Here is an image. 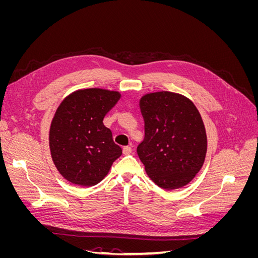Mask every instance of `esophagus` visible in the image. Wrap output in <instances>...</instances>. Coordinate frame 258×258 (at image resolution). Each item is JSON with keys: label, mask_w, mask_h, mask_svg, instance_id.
<instances>
[{"label": "esophagus", "mask_w": 258, "mask_h": 258, "mask_svg": "<svg viewBox=\"0 0 258 258\" xmlns=\"http://www.w3.org/2000/svg\"><path fill=\"white\" fill-rule=\"evenodd\" d=\"M122 152H123L124 155H129V154H131V152H132V148H131L130 146H124Z\"/></svg>", "instance_id": "esophagus-1"}]
</instances>
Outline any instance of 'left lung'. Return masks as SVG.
<instances>
[{
    "label": "left lung",
    "instance_id": "left-lung-1",
    "mask_svg": "<svg viewBox=\"0 0 258 258\" xmlns=\"http://www.w3.org/2000/svg\"><path fill=\"white\" fill-rule=\"evenodd\" d=\"M145 137L137 152L147 175L168 190L188 184L205 162L207 134L189 99L170 91L147 93L140 100Z\"/></svg>",
    "mask_w": 258,
    "mask_h": 258
}]
</instances>
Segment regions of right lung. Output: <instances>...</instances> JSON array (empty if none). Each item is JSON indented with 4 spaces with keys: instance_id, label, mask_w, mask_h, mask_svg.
Returning a JSON list of instances; mask_svg holds the SVG:
<instances>
[{
    "instance_id": "right-lung-1",
    "label": "right lung",
    "mask_w": 258,
    "mask_h": 258,
    "mask_svg": "<svg viewBox=\"0 0 258 258\" xmlns=\"http://www.w3.org/2000/svg\"><path fill=\"white\" fill-rule=\"evenodd\" d=\"M119 99L117 91L81 89L69 95L57 108L50 124L49 147L54 166L69 182L98 184L122 154L103 123L104 116Z\"/></svg>"
}]
</instances>
